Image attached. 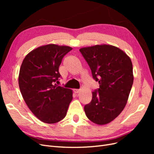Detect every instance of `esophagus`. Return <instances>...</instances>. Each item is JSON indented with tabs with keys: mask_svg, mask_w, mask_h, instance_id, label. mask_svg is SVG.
<instances>
[{
	"mask_svg": "<svg viewBox=\"0 0 154 154\" xmlns=\"http://www.w3.org/2000/svg\"><path fill=\"white\" fill-rule=\"evenodd\" d=\"M73 91L74 93H75V94H78V93L80 91V89H74Z\"/></svg>",
	"mask_w": 154,
	"mask_h": 154,
	"instance_id": "34e87169",
	"label": "esophagus"
}]
</instances>
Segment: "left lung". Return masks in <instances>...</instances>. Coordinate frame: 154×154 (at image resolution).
Masks as SVG:
<instances>
[{"instance_id":"1","label":"left lung","mask_w":154,"mask_h":154,"mask_svg":"<svg viewBox=\"0 0 154 154\" xmlns=\"http://www.w3.org/2000/svg\"><path fill=\"white\" fill-rule=\"evenodd\" d=\"M100 87L84 106L87 117L97 125L111 122L127 104L134 82L131 60L122 50L110 45L80 49Z\"/></svg>"}]
</instances>
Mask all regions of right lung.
Here are the masks:
<instances>
[{"mask_svg":"<svg viewBox=\"0 0 154 154\" xmlns=\"http://www.w3.org/2000/svg\"><path fill=\"white\" fill-rule=\"evenodd\" d=\"M72 49L48 44L27 54L20 69L18 85L27 106L41 122L53 124L66 117L72 91L58 86V68L64 56Z\"/></svg>","mask_w":154,"mask_h":154,"instance_id":"right-lung-1","label":"right lung"}]
</instances>
